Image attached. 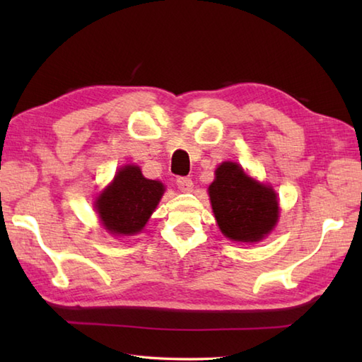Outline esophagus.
Listing matches in <instances>:
<instances>
[{
    "label": "esophagus",
    "instance_id": "34e87169",
    "mask_svg": "<svg viewBox=\"0 0 362 362\" xmlns=\"http://www.w3.org/2000/svg\"><path fill=\"white\" fill-rule=\"evenodd\" d=\"M175 185L180 191H183V193H188V191L193 189V180H191L189 177H177Z\"/></svg>",
    "mask_w": 362,
    "mask_h": 362
}]
</instances>
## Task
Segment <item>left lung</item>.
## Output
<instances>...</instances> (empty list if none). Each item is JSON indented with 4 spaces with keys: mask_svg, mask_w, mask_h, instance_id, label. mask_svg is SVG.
I'll list each match as a JSON object with an SVG mask.
<instances>
[{
    "mask_svg": "<svg viewBox=\"0 0 362 362\" xmlns=\"http://www.w3.org/2000/svg\"><path fill=\"white\" fill-rule=\"evenodd\" d=\"M209 193L221 232L233 241L263 240L279 219V199L274 189L250 179L233 161L216 169Z\"/></svg>",
    "mask_w": 362,
    "mask_h": 362,
    "instance_id": "obj_1",
    "label": "left lung"
}]
</instances>
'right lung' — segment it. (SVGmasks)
I'll return each instance as SVG.
<instances>
[{
    "label": "right lung",
    "mask_w": 362,
    "mask_h": 362,
    "mask_svg": "<svg viewBox=\"0 0 362 362\" xmlns=\"http://www.w3.org/2000/svg\"><path fill=\"white\" fill-rule=\"evenodd\" d=\"M165 187L143 177L140 168H121L112 185L98 197L96 210L105 230L113 235H135L148 222Z\"/></svg>",
    "instance_id": "1"
}]
</instances>
